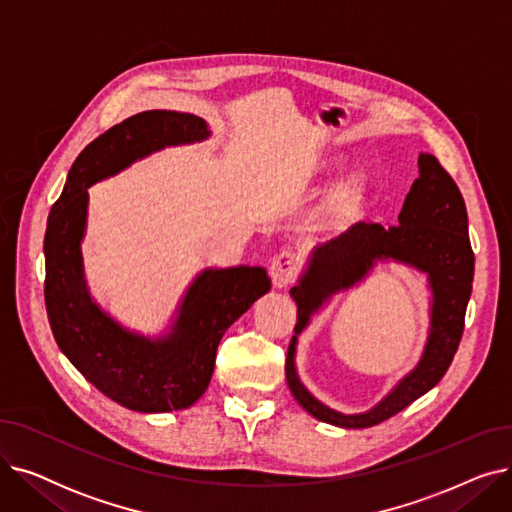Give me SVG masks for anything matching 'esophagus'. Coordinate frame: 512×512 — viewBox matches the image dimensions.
Instances as JSON below:
<instances>
[{
    "label": "esophagus",
    "mask_w": 512,
    "mask_h": 512,
    "mask_svg": "<svg viewBox=\"0 0 512 512\" xmlns=\"http://www.w3.org/2000/svg\"><path fill=\"white\" fill-rule=\"evenodd\" d=\"M270 276L276 288L290 286L299 276V261L292 253H280L272 259L270 265Z\"/></svg>",
    "instance_id": "esophagus-1"
}]
</instances>
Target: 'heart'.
<instances>
[{
    "label": "heart",
    "mask_w": 512,
    "mask_h": 512,
    "mask_svg": "<svg viewBox=\"0 0 512 512\" xmlns=\"http://www.w3.org/2000/svg\"><path fill=\"white\" fill-rule=\"evenodd\" d=\"M371 188L369 172L357 168L342 176L319 209V226L330 232H342L353 226L361 215Z\"/></svg>",
    "instance_id": "b5f03b06"
}]
</instances>
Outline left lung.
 Segmentation results:
<instances>
[{"label":"left lung","mask_w":512,"mask_h":512,"mask_svg":"<svg viewBox=\"0 0 512 512\" xmlns=\"http://www.w3.org/2000/svg\"><path fill=\"white\" fill-rule=\"evenodd\" d=\"M417 166L419 178L398 213V226L365 222L351 226L311 251L305 272L290 288L297 303V326L286 355V382L299 405L324 423L363 429L390 419L444 378L459 348L475 270L467 207L459 186L432 153H419ZM386 260L405 262L428 274L433 290L428 342L418 367L378 406L365 414L344 416L319 403L300 384L293 367L298 334L334 293L352 287Z\"/></svg>","instance_id":"left-lung-1"}]
</instances>
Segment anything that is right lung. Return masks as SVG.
Masks as SVG:
<instances>
[{"instance_id":"obj_1","label":"right lung","mask_w":512,"mask_h":512,"mask_svg":"<svg viewBox=\"0 0 512 512\" xmlns=\"http://www.w3.org/2000/svg\"><path fill=\"white\" fill-rule=\"evenodd\" d=\"M193 114L151 110L130 116L87 145L72 164L45 230V307L62 353L107 398L139 413L188 409L209 386L226 330L272 288L263 267L203 270L186 288L170 330L149 338L107 315L89 294L80 242L89 191L164 147L209 139Z\"/></svg>"}]
</instances>
